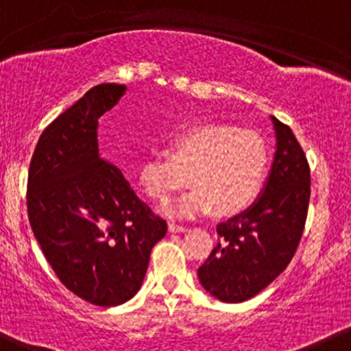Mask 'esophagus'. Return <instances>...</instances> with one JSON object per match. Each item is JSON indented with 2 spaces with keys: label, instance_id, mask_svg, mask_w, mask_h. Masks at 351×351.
<instances>
[{
  "label": "esophagus",
  "instance_id": "34e87169",
  "mask_svg": "<svg viewBox=\"0 0 351 351\" xmlns=\"http://www.w3.org/2000/svg\"><path fill=\"white\" fill-rule=\"evenodd\" d=\"M168 230L171 233H184L188 228H186V226H183V225H176V223H169Z\"/></svg>",
  "mask_w": 351,
  "mask_h": 351
}]
</instances>
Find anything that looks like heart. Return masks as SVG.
I'll use <instances>...</instances> for the list:
<instances>
[{
	"label": "heart",
	"instance_id": "b5f03b06",
	"mask_svg": "<svg viewBox=\"0 0 351 351\" xmlns=\"http://www.w3.org/2000/svg\"><path fill=\"white\" fill-rule=\"evenodd\" d=\"M268 169V149L255 132L234 126L199 125L178 133L169 153H153L140 168L143 190L158 202L193 184L169 202V217L193 218L217 208L219 215L243 211L256 199Z\"/></svg>",
	"mask_w": 351,
	"mask_h": 351
}]
</instances>
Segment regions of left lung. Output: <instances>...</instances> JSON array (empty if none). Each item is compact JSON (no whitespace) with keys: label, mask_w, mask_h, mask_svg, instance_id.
<instances>
[{"label":"left lung","mask_w":351,"mask_h":351,"mask_svg":"<svg viewBox=\"0 0 351 351\" xmlns=\"http://www.w3.org/2000/svg\"><path fill=\"white\" fill-rule=\"evenodd\" d=\"M276 152L248 210L217 226L218 245L198 268L199 283L225 303H241L268 287L293 258L305 228L310 167L290 126L271 117Z\"/></svg>","instance_id":"1"}]
</instances>
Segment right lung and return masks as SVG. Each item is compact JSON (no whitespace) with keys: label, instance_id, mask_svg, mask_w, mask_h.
Returning a JSON list of instances; mask_svg holds the SVG:
<instances>
[{"label":"right lung","instance_id":"obj_1","mask_svg":"<svg viewBox=\"0 0 351 351\" xmlns=\"http://www.w3.org/2000/svg\"><path fill=\"white\" fill-rule=\"evenodd\" d=\"M125 91L117 83L86 91L46 126L28 173V218L43 255L69 291L98 306L136 295L167 234V221L99 155L98 119Z\"/></svg>","mask_w":351,"mask_h":351}]
</instances>
